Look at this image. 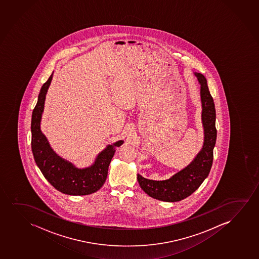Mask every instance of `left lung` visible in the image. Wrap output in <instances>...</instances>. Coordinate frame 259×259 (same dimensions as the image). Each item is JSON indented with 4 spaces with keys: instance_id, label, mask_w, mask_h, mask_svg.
Wrapping results in <instances>:
<instances>
[{
    "instance_id": "obj_1",
    "label": "left lung",
    "mask_w": 259,
    "mask_h": 259,
    "mask_svg": "<svg viewBox=\"0 0 259 259\" xmlns=\"http://www.w3.org/2000/svg\"><path fill=\"white\" fill-rule=\"evenodd\" d=\"M200 83L202 123L203 127V148L189 166L165 181L145 179L138 175L142 190L150 197L165 202H178L190 196L199 188L210 171L213 160L217 130L215 127L216 110L212 97L207 87V80L201 73L195 72Z\"/></svg>"
}]
</instances>
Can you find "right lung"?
I'll use <instances>...</instances> for the list:
<instances>
[{
    "mask_svg": "<svg viewBox=\"0 0 259 259\" xmlns=\"http://www.w3.org/2000/svg\"><path fill=\"white\" fill-rule=\"evenodd\" d=\"M53 74L54 72L42 85L38 102L31 115V151L35 162L46 179L60 192L70 196L90 195L103 186L115 148L122 145L123 141L120 140L113 145H107L97 156L93 165L87 168H77L72 163L57 155L50 147L45 135L40 131L46 94L52 81Z\"/></svg>",
    "mask_w": 259,
    "mask_h": 259,
    "instance_id": "add662e5",
    "label": "right lung"
}]
</instances>
